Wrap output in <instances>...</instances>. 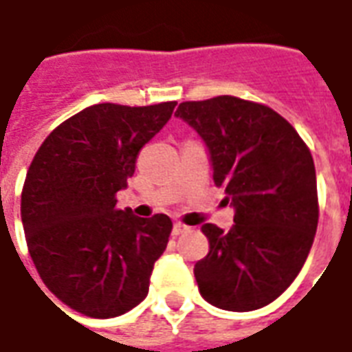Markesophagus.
Returning <instances> with one entry per match:
<instances>
[{"label":"esophagus","mask_w":352,"mask_h":352,"mask_svg":"<svg viewBox=\"0 0 352 352\" xmlns=\"http://www.w3.org/2000/svg\"><path fill=\"white\" fill-rule=\"evenodd\" d=\"M186 230H188V227H186V225H183V223H175V225H173V234L175 236L184 234Z\"/></svg>","instance_id":"obj_1"}]
</instances>
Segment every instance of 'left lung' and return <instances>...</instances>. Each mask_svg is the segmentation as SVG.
<instances>
[{
  "mask_svg": "<svg viewBox=\"0 0 352 352\" xmlns=\"http://www.w3.org/2000/svg\"><path fill=\"white\" fill-rule=\"evenodd\" d=\"M175 116L206 142L213 181L234 208L228 232L201 225L210 240L194 267L201 297L234 313L261 309L286 292L311 252L318 225L313 156L265 104L221 95L181 102Z\"/></svg>",
  "mask_w": 352,
  "mask_h": 352,
  "instance_id": "1",
  "label": "left lung"
}]
</instances>
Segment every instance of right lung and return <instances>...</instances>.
I'll list each match as a JSON object with an SVG mask.
<instances>
[{"label":"right lung","mask_w":352,"mask_h":352,"mask_svg":"<svg viewBox=\"0 0 352 352\" xmlns=\"http://www.w3.org/2000/svg\"><path fill=\"white\" fill-rule=\"evenodd\" d=\"M175 104L83 108L32 160L21 198L28 252L49 292L85 316L114 318L148 294L173 223L164 213L118 210L116 192Z\"/></svg>","instance_id":"obj_1"}]
</instances>
